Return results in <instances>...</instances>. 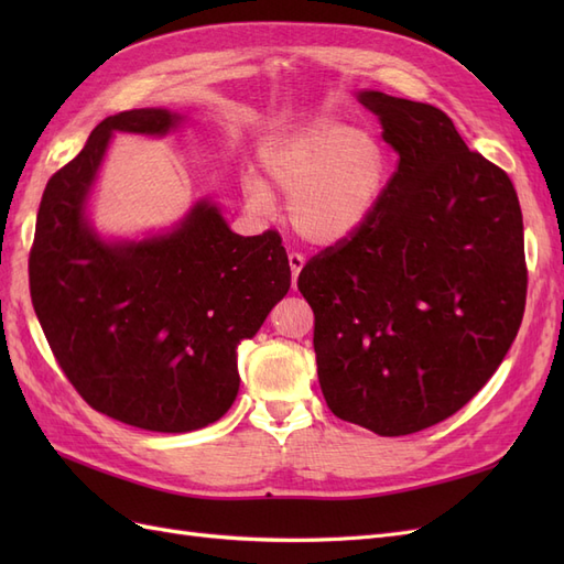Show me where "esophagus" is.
I'll return each instance as SVG.
<instances>
[{"instance_id": "34e87169", "label": "esophagus", "mask_w": 564, "mask_h": 564, "mask_svg": "<svg viewBox=\"0 0 564 564\" xmlns=\"http://www.w3.org/2000/svg\"><path fill=\"white\" fill-rule=\"evenodd\" d=\"M305 265V259L301 253H289V268H292V284H296L299 280V272L303 270Z\"/></svg>"}]
</instances>
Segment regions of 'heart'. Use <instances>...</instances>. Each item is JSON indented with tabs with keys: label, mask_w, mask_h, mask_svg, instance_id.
<instances>
[{
	"label": "heart",
	"mask_w": 564,
	"mask_h": 564,
	"mask_svg": "<svg viewBox=\"0 0 564 564\" xmlns=\"http://www.w3.org/2000/svg\"><path fill=\"white\" fill-rule=\"evenodd\" d=\"M270 185L286 199L294 230L315 245H334L362 230L377 214L388 183V152L371 133L332 117L270 141L261 155ZM251 209L270 195L247 183Z\"/></svg>",
	"instance_id": "b5f03b06"
}]
</instances>
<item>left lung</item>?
<instances>
[{"label": "left lung", "instance_id": "8db88e82", "mask_svg": "<svg viewBox=\"0 0 564 564\" xmlns=\"http://www.w3.org/2000/svg\"><path fill=\"white\" fill-rule=\"evenodd\" d=\"M398 169L369 224L303 265L332 412L383 437L449 419L499 369L527 299L513 183L452 119L362 91Z\"/></svg>", "mask_w": 564, "mask_h": 564}]
</instances>
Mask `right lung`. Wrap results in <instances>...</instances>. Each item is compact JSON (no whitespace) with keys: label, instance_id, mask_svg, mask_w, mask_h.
I'll list each match as a JSON object with an SVG mask.
<instances>
[{"label":"right lung","instance_id":"right-lung-1","mask_svg":"<svg viewBox=\"0 0 564 564\" xmlns=\"http://www.w3.org/2000/svg\"><path fill=\"white\" fill-rule=\"evenodd\" d=\"M162 108L106 117L48 178L30 249V296L58 367L96 412L152 433L197 431L240 390L237 344L292 284L275 230L235 235L212 202L141 242H106L84 216L112 131L162 135Z\"/></svg>","mask_w":564,"mask_h":564}]
</instances>
